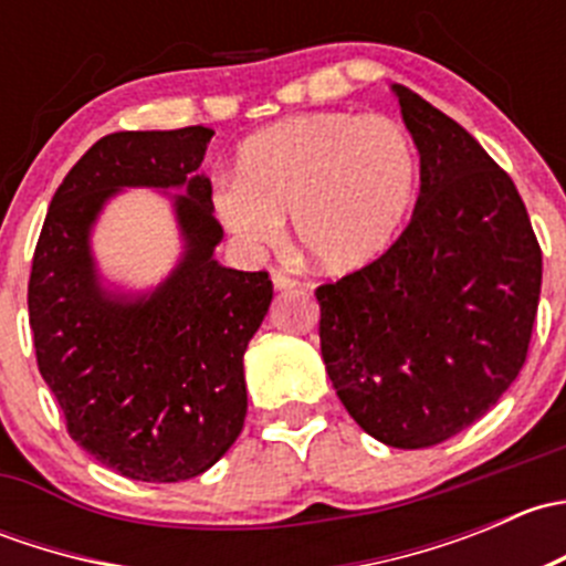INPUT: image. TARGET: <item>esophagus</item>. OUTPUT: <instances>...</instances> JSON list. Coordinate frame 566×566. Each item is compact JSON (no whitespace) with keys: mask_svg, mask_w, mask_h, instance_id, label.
Segmentation results:
<instances>
[{"mask_svg":"<svg viewBox=\"0 0 566 566\" xmlns=\"http://www.w3.org/2000/svg\"><path fill=\"white\" fill-rule=\"evenodd\" d=\"M271 279H273V287L276 290H290L298 284V279H293L290 273H284V271H273Z\"/></svg>","mask_w":566,"mask_h":566,"instance_id":"obj_1","label":"esophagus"}]
</instances>
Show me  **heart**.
Masks as SVG:
<instances>
[{"label": "heart", "instance_id": "obj_1", "mask_svg": "<svg viewBox=\"0 0 566 566\" xmlns=\"http://www.w3.org/2000/svg\"><path fill=\"white\" fill-rule=\"evenodd\" d=\"M416 150L389 117L317 112L249 136L238 177L213 191L221 224L243 249L276 247L293 216L301 249L325 271L384 254L416 193Z\"/></svg>", "mask_w": 566, "mask_h": 566}]
</instances>
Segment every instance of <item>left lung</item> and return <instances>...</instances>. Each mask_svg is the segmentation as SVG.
I'll list each match as a JSON object with an SVG mask.
<instances>
[{
  "mask_svg": "<svg viewBox=\"0 0 566 566\" xmlns=\"http://www.w3.org/2000/svg\"><path fill=\"white\" fill-rule=\"evenodd\" d=\"M421 186L378 260L315 290L336 397L386 447L427 449L482 419L526 364L542 249L512 177L476 139L394 84Z\"/></svg>",
  "mask_w": 566,
  "mask_h": 566,
  "instance_id": "1",
  "label": "left lung"
}]
</instances>
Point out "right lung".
I'll return each mask as SVG.
<instances>
[{"mask_svg": "<svg viewBox=\"0 0 566 566\" xmlns=\"http://www.w3.org/2000/svg\"><path fill=\"white\" fill-rule=\"evenodd\" d=\"M213 130H119L95 142L56 188L30 273L38 369L67 436L136 482H182L208 471L247 419L243 353L273 298L268 271L213 260L224 230L213 188L197 175ZM125 185H182L176 209L187 254L145 300L97 284L88 227Z\"/></svg>", "mask_w": 566, "mask_h": 566, "instance_id": "add662e5", "label": "right lung"}]
</instances>
